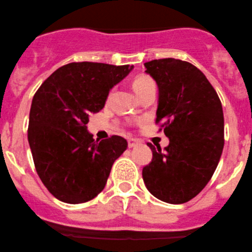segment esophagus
I'll return each instance as SVG.
<instances>
[{"instance_id":"esophagus-1","label":"esophagus","mask_w":252,"mask_h":252,"mask_svg":"<svg viewBox=\"0 0 252 252\" xmlns=\"http://www.w3.org/2000/svg\"><path fill=\"white\" fill-rule=\"evenodd\" d=\"M140 143L139 140L136 139H129L128 140V148H134V147H136Z\"/></svg>"}]
</instances>
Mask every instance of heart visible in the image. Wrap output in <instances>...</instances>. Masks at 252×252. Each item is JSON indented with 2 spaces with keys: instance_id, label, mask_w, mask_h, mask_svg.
Wrapping results in <instances>:
<instances>
[{
  "instance_id": "obj_1",
  "label": "heart",
  "mask_w": 252,
  "mask_h": 252,
  "mask_svg": "<svg viewBox=\"0 0 252 252\" xmlns=\"http://www.w3.org/2000/svg\"><path fill=\"white\" fill-rule=\"evenodd\" d=\"M152 86H155V82L148 76H139L133 82V89L136 93V94H139L141 91Z\"/></svg>"
}]
</instances>
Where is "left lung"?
Returning <instances> with one entry per match:
<instances>
[{"label":"left lung","instance_id":"1","mask_svg":"<svg viewBox=\"0 0 252 252\" xmlns=\"http://www.w3.org/2000/svg\"><path fill=\"white\" fill-rule=\"evenodd\" d=\"M158 88L156 123L169 145L148 143L153 159L142 169L146 188L169 204L194 198L213 176L223 149V111L217 91L190 62L159 59L146 62Z\"/></svg>","mask_w":252,"mask_h":252}]
</instances>
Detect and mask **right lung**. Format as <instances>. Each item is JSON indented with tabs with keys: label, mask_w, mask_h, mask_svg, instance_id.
<instances>
[{
	"label": "right lung",
	"mask_w": 252,
	"mask_h": 252,
	"mask_svg": "<svg viewBox=\"0 0 252 252\" xmlns=\"http://www.w3.org/2000/svg\"><path fill=\"white\" fill-rule=\"evenodd\" d=\"M133 66L71 62L54 71L33 96L28 140L37 174L47 190L67 204L89 201L105 188L127 141H98L88 130L91 113L103 109L110 90Z\"/></svg>",
	"instance_id": "add662e5"
}]
</instances>
